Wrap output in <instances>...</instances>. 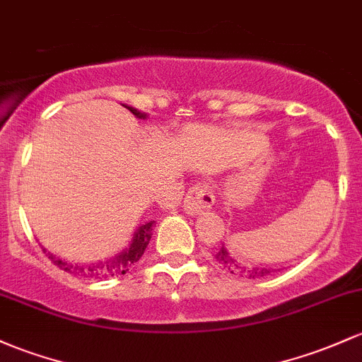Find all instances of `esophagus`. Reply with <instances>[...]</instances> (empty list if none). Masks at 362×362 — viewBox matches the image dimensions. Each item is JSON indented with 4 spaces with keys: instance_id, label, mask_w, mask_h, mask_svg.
I'll use <instances>...</instances> for the list:
<instances>
[{
    "instance_id": "34e87169",
    "label": "esophagus",
    "mask_w": 362,
    "mask_h": 362,
    "mask_svg": "<svg viewBox=\"0 0 362 362\" xmlns=\"http://www.w3.org/2000/svg\"><path fill=\"white\" fill-rule=\"evenodd\" d=\"M214 204L213 190L206 184H196L185 196L184 208L189 214H199L206 209H211Z\"/></svg>"
}]
</instances>
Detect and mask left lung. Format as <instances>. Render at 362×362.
Instances as JSON below:
<instances>
[{"label": "left lung", "mask_w": 362, "mask_h": 362, "mask_svg": "<svg viewBox=\"0 0 362 362\" xmlns=\"http://www.w3.org/2000/svg\"><path fill=\"white\" fill-rule=\"evenodd\" d=\"M214 257H216L218 263L223 266V268L228 269L230 273H233V275L244 276V278L268 276L269 273L273 272V268H249V266L240 264L239 261H237L235 257H233L232 254L228 252V249L225 247V244L221 245V249L216 252V256H214Z\"/></svg>", "instance_id": "8db88e82"}]
</instances>
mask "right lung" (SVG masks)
<instances>
[{"label": "right lung", "instance_id": "right-lung-1", "mask_svg": "<svg viewBox=\"0 0 362 362\" xmlns=\"http://www.w3.org/2000/svg\"><path fill=\"white\" fill-rule=\"evenodd\" d=\"M125 108L129 111H132L137 118H142V120H144V118H148V115L142 113V111H139L136 108H132V106H125ZM153 226H154V221H149V223L137 226L136 232H134L132 240H130V244L127 245L122 252L115 254V256H111L105 261H98V263H87V264L86 263H70V261L62 259V257H58L57 254L46 251V249H42V251L47 254V257H49V259L53 261L58 268H62L63 272L70 273V275L82 276V278H93V280H101V278L125 275V273L129 272V269L132 268V266L136 264L139 259H141L142 254H144L146 247H148V244L151 240V237H153Z\"/></svg>", "mask_w": 362, "mask_h": 362}]
</instances>
